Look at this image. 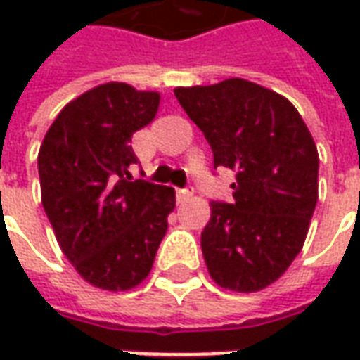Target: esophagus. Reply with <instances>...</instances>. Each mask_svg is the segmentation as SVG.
<instances>
[{"label":"esophagus","instance_id":"34e87169","mask_svg":"<svg viewBox=\"0 0 360 360\" xmlns=\"http://www.w3.org/2000/svg\"><path fill=\"white\" fill-rule=\"evenodd\" d=\"M193 195H195V188L193 187L177 188V202L179 204L187 202V200H191V198H193Z\"/></svg>","mask_w":360,"mask_h":360}]
</instances>
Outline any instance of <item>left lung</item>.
I'll use <instances>...</instances> for the list:
<instances>
[{
    "instance_id": "obj_1",
    "label": "left lung",
    "mask_w": 360,
    "mask_h": 360,
    "mask_svg": "<svg viewBox=\"0 0 360 360\" xmlns=\"http://www.w3.org/2000/svg\"><path fill=\"white\" fill-rule=\"evenodd\" d=\"M181 108L235 172L231 202L210 204L200 235L212 279L239 293L274 283L301 252L318 200V150L287 98L245 79L175 89Z\"/></svg>"
}]
</instances>
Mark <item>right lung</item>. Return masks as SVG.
Wrapping results in <instances>:
<instances>
[{"instance_id": "obj_1", "label": "right lung", "mask_w": 360, "mask_h": 360, "mask_svg": "<svg viewBox=\"0 0 360 360\" xmlns=\"http://www.w3.org/2000/svg\"><path fill=\"white\" fill-rule=\"evenodd\" d=\"M160 94L125 82L84 92L61 110L38 154L42 206L63 255L89 283L127 291L152 270L175 191L133 179V133Z\"/></svg>"}]
</instances>
